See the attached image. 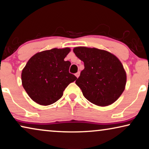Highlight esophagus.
<instances>
[{
	"label": "esophagus",
	"mask_w": 149,
	"mask_h": 149,
	"mask_svg": "<svg viewBox=\"0 0 149 149\" xmlns=\"http://www.w3.org/2000/svg\"><path fill=\"white\" fill-rule=\"evenodd\" d=\"M79 74H80V73H79V72H77L76 74H75V76H76L77 77H78L79 76Z\"/></svg>",
	"instance_id": "obj_1"
}]
</instances>
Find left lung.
I'll return each instance as SVG.
<instances>
[{
	"label": "left lung",
	"mask_w": 149,
	"mask_h": 149,
	"mask_svg": "<svg viewBox=\"0 0 149 149\" xmlns=\"http://www.w3.org/2000/svg\"><path fill=\"white\" fill-rule=\"evenodd\" d=\"M74 53L84 63V69L75 81L84 96L101 107L116 101L126 84V74L118 58L96 48L75 47Z\"/></svg>",
	"instance_id": "1"
}]
</instances>
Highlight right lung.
<instances>
[{"instance_id":"1","label":"right lung","mask_w":149,"mask_h":149,"mask_svg":"<svg viewBox=\"0 0 149 149\" xmlns=\"http://www.w3.org/2000/svg\"><path fill=\"white\" fill-rule=\"evenodd\" d=\"M70 48L40 52L30 58L22 73V85L33 101L49 105L60 99L77 77L69 72L71 63L64 58Z\"/></svg>"}]
</instances>
